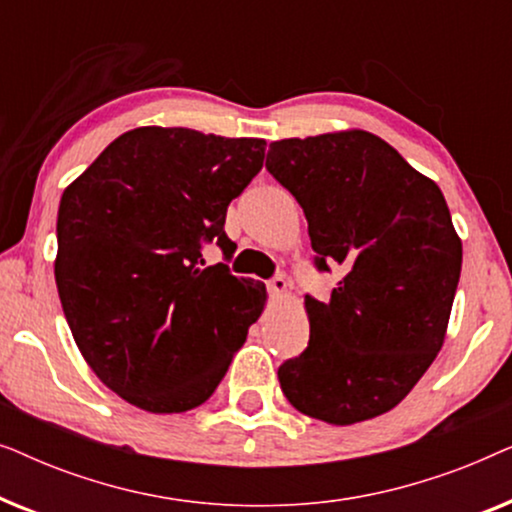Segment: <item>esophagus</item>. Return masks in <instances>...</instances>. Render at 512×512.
Wrapping results in <instances>:
<instances>
[{
	"instance_id": "1",
	"label": "esophagus",
	"mask_w": 512,
	"mask_h": 512,
	"mask_svg": "<svg viewBox=\"0 0 512 512\" xmlns=\"http://www.w3.org/2000/svg\"><path fill=\"white\" fill-rule=\"evenodd\" d=\"M286 279L284 275H275L272 279H268V291L272 293V296H282V293L286 291Z\"/></svg>"
}]
</instances>
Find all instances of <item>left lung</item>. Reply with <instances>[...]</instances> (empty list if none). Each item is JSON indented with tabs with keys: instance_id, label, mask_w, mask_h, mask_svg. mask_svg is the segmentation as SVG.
Here are the masks:
<instances>
[{
	"instance_id": "1",
	"label": "left lung",
	"mask_w": 512,
	"mask_h": 512,
	"mask_svg": "<svg viewBox=\"0 0 512 512\" xmlns=\"http://www.w3.org/2000/svg\"><path fill=\"white\" fill-rule=\"evenodd\" d=\"M265 170L303 207L314 268L345 277L305 296L310 342L277 370L286 401L356 424L410 394L445 340L461 240L440 188L363 130L272 142Z\"/></svg>"
}]
</instances>
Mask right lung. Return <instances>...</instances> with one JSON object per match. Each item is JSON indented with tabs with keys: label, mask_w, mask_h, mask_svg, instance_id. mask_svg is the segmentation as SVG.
Here are the masks:
<instances>
[{
	"label": "right lung",
	"mask_w": 512,
	"mask_h": 512,
	"mask_svg": "<svg viewBox=\"0 0 512 512\" xmlns=\"http://www.w3.org/2000/svg\"><path fill=\"white\" fill-rule=\"evenodd\" d=\"M263 158V139L153 125L114 139L62 193V312L95 375L137 408L205 403L261 317L265 284L230 272L223 226ZM212 241L226 264L204 265Z\"/></svg>",
	"instance_id": "obj_1"
}]
</instances>
